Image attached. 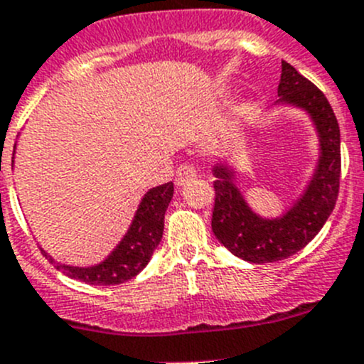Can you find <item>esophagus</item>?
I'll return each instance as SVG.
<instances>
[{"label":"esophagus","mask_w":364,"mask_h":364,"mask_svg":"<svg viewBox=\"0 0 364 364\" xmlns=\"http://www.w3.org/2000/svg\"><path fill=\"white\" fill-rule=\"evenodd\" d=\"M197 176V167L193 164H183L179 165L176 171V185L183 186Z\"/></svg>","instance_id":"esophagus-1"}]
</instances>
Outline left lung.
<instances>
[{"label":"left lung","mask_w":364,"mask_h":364,"mask_svg":"<svg viewBox=\"0 0 364 364\" xmlns=\"http://www.w3.org/2000/svg\"><path fill=\"white\" fill-rule=\"evenodd\" d=\"M281 69L277 105L308 112L318 133L320 158L301 199L283 217L276 218H263L250 210L235 185V168L228 164L213 167L211 229L225 249L250 263H274L304 249L333 213L340 190L341 153L336 115L322 90L294 65L283 60Z\"/></svg>","instance_id":"1"}]
</instances>
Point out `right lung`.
Returning a JSON list of instances; mask_svg holds the SVG:
<instances>
[{
	"label": "right lung",
	"instance_id": "right-lung-1",
	"mask_svg": "<svg viewBox=\"0 0 364 364\" xmlns=\"http://www.w3.org/2000/svg\"><path fill=\"white\" fill-rule=\"evenodd\" d=\"M14 153H16V146H14ZM172 193H174L172 181L151 188L140 200L139 210L124 238L101 263L92 264V267H73V264L55 261L46 250H42V254L70 279L96 284V287L126 283L139 276L146 268L154 249L160 243L164 236L165 211L171 203Z\"/></svg>",
	"mask_w": 364,
	"mask_h": 364
}]
</instances>
